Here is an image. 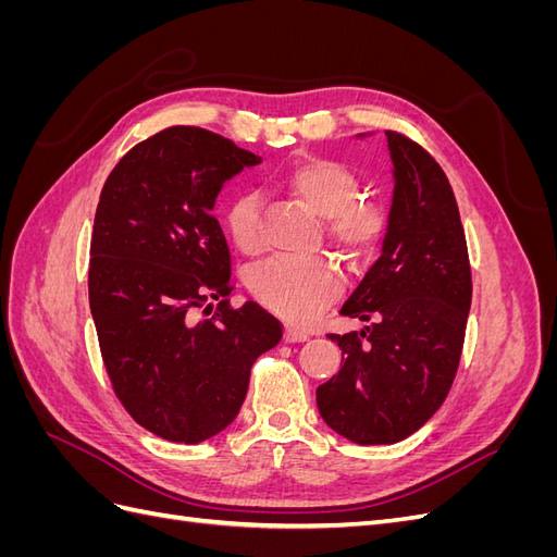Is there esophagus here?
<instances>
[{"instance_id":"34e87169","label":"esophagus","mask_w":557,"mask_h":557,"mask_svg":"<svg viewBox=\"0 0 557 557\" xmlns=\"http://www.w3.org/2000/svg\"><path fill=\"white\" fill-rule=\"evenodd\" d=\"M283 339L288 342V344H297V342H307L309 339V332H305V330H299V327H285L283 330Z\"/></svg>"}]
</instances>
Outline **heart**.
Returning <instances> with one entry per match:
<instances>
[{
	"instance_id": "obj_1",
	"label": "heart",
	"mask_w": 557,
	"mask_h": 557,
	"mask_svg": "<svg viewBox=\"0 0 557 557\" xmlns=\"http://www.w3.org/2000/svg\"><path fill=\"white\" fill-rule=\"evenodd\" d=\"M283 188L311 213L325 218L330 239L360 258L372 252L387 230V213L376 201H362L360 176L348 164L311 156L295 162L281 178ZM225 227L242 252L262 246L258 197L244 193L225 209ZM250 293L262 307L295 325H307L342 293V276L325 260L272 258L250 274Z\"/></svg>"
}]
</instances>
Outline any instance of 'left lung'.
<instances>
[{"mask_svg": "<svg viewBox=\"0 0 557 557\" xmlns=\"http://www.w3.org/2000/svg\"><path fill=\"white\" fill-rule=\"evenodd\" d=\"M385 137L395 190L381 258L342 307L369 325L327 334L342 369L315 391L325 423L362 446L407 440L442 407L471 307L467 239L444 170L404 134Z\"/></svg>", "mask_w": 557, "mask_h": 557, "instance_id": "left-lung-1", "label": "left lung"}]
</instances>
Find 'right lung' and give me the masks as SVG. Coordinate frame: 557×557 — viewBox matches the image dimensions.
<instances>
[{
	"instance_id": "obj_1",
	"label": "right lung",
	"mask_w": 557,
	"mask_h": 557,
	"mask_svg": "<svg viewBox=\"0 0 557 557\" xmlns=\"http://www.w3.org/2000/svg\"><path fill=\"white\" fill-rule=\"evenodd\" d=\"M258 162L221 134L174 125L127 150L99 195L88 269L99 350L125 411L166 442L225 430L252 362L283 336L256 301L230 307V248L211 213L223 183Z\"/></svg>"
}]
</instances>
